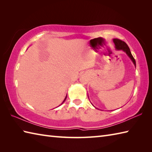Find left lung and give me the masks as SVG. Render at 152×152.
Returning <instances> with one entry per match:
<instances>
[{"instance_id":"left-lung-1","label":"left lung","mask_w":152,"mask_h":152,"mask_svg":"<svg viewBox=\"0 0 152 152\" xmlns=\"http://www.w3.org/2000/svg\"><path fill=\"white\" fill-rule=\"evenodd\" d=\"M113 42H114V43L115 44V47L116 49L118 50H123L124 52L127 53L129 57L131 59V61H133V63L134 64L135 67H136V61H135V59H134L133 56H132L130 49H129V46H127V44H126L125 42L122 41L119 39H118V38H114V39H113Z\"/></svg>"}]
</instances>
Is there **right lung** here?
Returning a JSON list of instances; mask_svg holds the SVG:
<instances>
[{
  "instance_id": "obj_1",
  "label": "right lung",
  "mask_w": 152,
  "mask_h": 152,
  "mask_svg": "<svg viewBox=\"0 0 152 152\" xmlns=\"http://www.w3.org/2000/svg\"><path fill=\"white\" fill-rule=\"evenodd\" d=\"M66 96H67V95H66V97H65V98H64V101H63V102H62V103H61V104H63V102H64V101H65V100H66Z\"/></svg>"
}]
</instances>
